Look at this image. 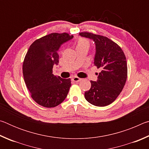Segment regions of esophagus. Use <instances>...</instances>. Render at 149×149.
<instances>
[{
    "instance_id": "1",
    "label": "esophagus",
    "mask_w": 149,
    "mask_h": 149,
    "mask_svg": "<svg viewBox=\"0 0 149 149\" xmlns=\"http://www.w3.org/2000/svg\"><path fill=\"white\" fill-rule=\"evenodd\" d=\"M72 80L75 82H79V81H80L81 80V78H79V77H78L75 76V77L72 78Z\"/></svg>"
}]
</instances>
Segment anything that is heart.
Instances as JSON below:
<instances>
[{"label": "heart", "mask_w": 149, "mask_h": 149, "mask_svg": "<svg viewBox=\"0 0 149 149\" xmlns=\"http://www.w3.org/2000/svg\"><path fill=\"white\" fill-rule=\"evenodd\" d=\"M89 42L86 39L80 38L77 41V47H87L89 48Z\"/></svg>", "instance_id": "1"}]
</instances>
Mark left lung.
<instances>
[{
    "instance_id": "obj_1",
    "label": "left lung",
    "mask_w": 149,
    "mask_h": 149,
    "mask_svg": "<svg viewBox=\"0 0 149 149\" xmlns=\"http://www.w3.org/2000/svg\"><path fill=\"white\" fill-rule=\"evenodd\" d=\"M81 37L91 39L95 45L94 64L101 71L97 81H91V89L85 98L97 107L109 105L116 99L125 84L127 76V61L118 45L107 37L91 33H80Z\"/></svg>"
}]
</instances>
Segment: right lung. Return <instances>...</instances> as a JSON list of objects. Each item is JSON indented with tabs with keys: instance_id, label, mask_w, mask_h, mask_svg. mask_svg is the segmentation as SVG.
<instances>
[{
	"instance_id": "obj_1",
	"label": "right lung",
	"mask_w": 149,
	"mask_h": 149,
	"mask_svg": "<svg viewBox=\"0 0 149 149\" xmlns=\"http://www.w3.org/2000/svg\"><path fill=\"white\" fill-rule=\"evenodd\" d=\"M74 38L66 33H52L35 41L29 47L23 63L24 81L32 99L37 104L52 108L64 101L71 86V79L52 74L58 65L60 47Z\"/></svg>"
}]
</instances>
